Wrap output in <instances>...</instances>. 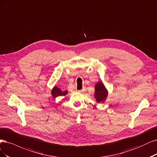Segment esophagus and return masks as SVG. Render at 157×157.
I'll use <instances>...</instances> for the list:
<instances>
[{
	"label": "esophagus",
	"instance_id": "34e87169",
	"mask_svg": "<svg viewBox=\"0 0 157 157\" xmlns=\"http://www.w3.org/2000/svg\"><path fill=\"white\" fill-rule=\"evenodd\" d=\"M85 90V88H83V89H81V90H78V91L79 92V93H83L84 91Z\"/></svg>",
	"mask_w": 157,
	"mask_h": 157
}]
</instances>
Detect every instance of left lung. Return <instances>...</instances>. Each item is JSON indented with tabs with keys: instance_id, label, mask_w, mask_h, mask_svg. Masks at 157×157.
Returning <instances> with one entry per match:
<instances>
[{
	"instance_id": "1",
	"label": "left lung",
	"mask_w": 157,
	"mask_h": 157,
	"mask_svg": "<svg viewBox=\"0 0 157 157\" xmlns=\"http://www.w3.org/2000/svg\"><path fill=\"white\" fill-rule=\"evenodd\" d=\"M95 90L94 97L97 100V102L98 103L103 102L108 95V93L106 91V89H105L103 83L101 82L97 83V85H95Z\"/></svg>"
}]
</instances>
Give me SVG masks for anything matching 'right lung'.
Instances as JSON below:
<instances>
[{
    "instance_id": "1",
    "label": "right lung",
    "mask_w": 157,
    "mask_h": 157,
    "mask_svg": "<svg viewBox=\"0 0 157 157\" xmlns=\"http://www.w3.org/2000/svg\"><path fill=\"white\" fill-rule=\"evenodd\" d=\"M67 93H68L67 90L62 91L61 90L57 87H54L53 89H52V94L55 98L60 97V96H65L66 94H67Z\"/></svg>"
}]
</instances>
